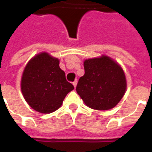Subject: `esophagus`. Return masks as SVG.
Listing matches in <instances>:
<instances>
[{"instance_id": "34e87169", "label": "esophagus", "mask_w": 152, "mask_h": 152, "mask_svg": "<svg viewBox=\"0 0 152 152\" xmlns=\"http://www.w3.org/2000/svg\"><path fill=\"white\" fill-rule=\"evenodd\" d=\"M72 84H73V86L76 88V84H77V80H75L72 82Z\"/></svg>"}]
</instances>
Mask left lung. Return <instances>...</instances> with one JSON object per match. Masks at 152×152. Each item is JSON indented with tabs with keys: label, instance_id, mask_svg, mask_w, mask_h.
Returning a JSON list of instances; mask_svg holds the SVG:
<instances>
[{
	"label": "left lung",
	"instance_id": "obj_1",
	"mask_svg": "<svg viewBox=\"0 0 152 152\" xmlns=\"http://www.w3.org/2000/svg\"><path fill=\"white\" fill-rule=\"evenodd\" d=\"M84 67L85 72L76 89L84 104L96 110L113 108L127 88L122 68L107 56L86 60Z\"/></svg>",
	"mask_w": 152,
	"mask_h": 152
}]
</instances>
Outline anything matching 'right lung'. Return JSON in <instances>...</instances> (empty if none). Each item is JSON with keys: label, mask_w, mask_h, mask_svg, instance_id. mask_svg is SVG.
<instances>
[{"label": "right lung", "mask_w": 152, "mask_h": 152, "mask_svg": "<svg viewBox=\"0 0 152 152\" xmlns=\"http://www.w3.org/2000/svg\"><path fill=\"white\" fill-rule=\"evenodd\" d=\"M57 58L41 53L32 58L22 75V94L30 107L40 113H51L61 107L74 86L67 81Z\"/></svg>", "instance_id": "1"}]
</instances>
